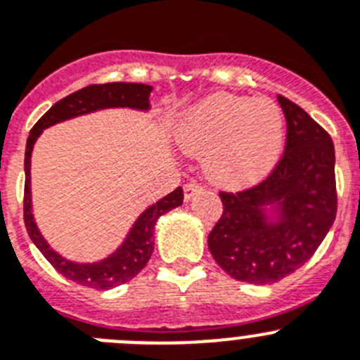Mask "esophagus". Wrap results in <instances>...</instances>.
Instances as JSON below:
<instances>
[{
    "mask_svg": "<svg viewBox=\"0 0 360 360\" xmlns=\"http://www.w3.org/2000/svg\"><path fill=\"white\" fill-rule=\"evenodd\" d=\"M183 190H184V200H190L193 195H197V193L202 192V186L197 183H186L183 186Z\"/></svg>",
    "mask_w": 360,
    "mask_h": 360,
    "instance_id": "34e87169",
    "label": "esophagus"
}]
</instances>
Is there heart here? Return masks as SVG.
<instances>
[{"mask_svg":"<svg viewBox=\"0 0 360 360\" xmlns=\"http://www.w3.org/2000/svg\"><path fill=\"white\" fill-rule=\"evenodd\" d=\"M177 145L204 156V170L220 186H248L267 176L283 148V116L269 98L212 95L179 122Z\"/></svg>","mask_w":360,"mask_h":360,"instance_id":"heart-1","label":"heart"}]
</instances>
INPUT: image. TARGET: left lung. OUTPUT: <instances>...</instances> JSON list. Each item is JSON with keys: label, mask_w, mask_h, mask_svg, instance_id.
Here are the masks:
<instances>
[{"label": "left lung", "mask_w": 360, "mask_h": 360, "mask_svg": "<svg viewBox=\"0 0 360 360\" xmlns=\"http://www.w3.org/2000/svg\"><path fill=\"white\" fill-rule=\"evenodd\" d=\"M287 120L273 174L238 193L220 192L224 212L208 236L217 264L238 281L269 285L310 260L338 212L335 150L328 132L278 96Z\"/></svg>", "instance_id": "obj_1"}]
</instances>
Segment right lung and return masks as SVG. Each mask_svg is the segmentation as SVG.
<instances>
[{"label": "right lung", "instance_id": "obj_1", "mask_svg": "<svg viewBox=\"0 0 360 360\" xmlns=\"http://www.w3.org/2000/svg\"><path fill=\"white\" fill-rule=\"evenodd\" d=\"M152 86L134 82H111L95 84L84 89L71 93L66 98L51 105L37 124L32 127L25 150V226L35 248L43 252L44 258L68 280L75 283L91 287V289L108 290L112 287L132 280L136 274L150 260L154 251V229L161 215L183 204V188H176L174 192L165 195L158 202L150 204L140 213L132 228L129 229L125 240L109 255L98 262H71L51 249L39 231L32 213V190H30V160L32 150L37 138L44 129L55 124L89 115V112L103 111V109H134V111H150Z\"/></svg>", "mask_w": 360, "mask_h": 360}]
</instances>
